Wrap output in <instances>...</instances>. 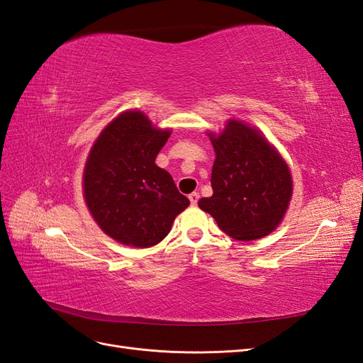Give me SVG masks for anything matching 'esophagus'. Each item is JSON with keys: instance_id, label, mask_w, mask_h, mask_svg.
<instances>
[{"instance_id": "1", "label": "esophagus", "mask_w": 363, "mask_h": 363, "mask_svg": "<svg viewBox=\"0 0 363 363\" xmlns=\"http://www.w3.org/2000/svg\"><path fill=\"white\" fill-rule=\"evenodd\" d=\"M189 200H191V204L195 206L196 203H199V200H200V194H199V192H192V194L189 195Z\"/></svg>"}]
</instances>
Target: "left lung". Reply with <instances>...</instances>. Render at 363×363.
<instances>
[{"instance_id":"8db88e82","label":"left lung","mask_w":363,"mask_h":363,"mask_svg":"<svg viewBox=\"0 0 363 363\" xmlns=\"http://www.w3.org/2000/svg\"><path fill=\"white\" fill-rule=\"evenodd\" d=\"M216 159L213 195L201 199V211L236 240H255L271 233L292 196L288 164L257 130L228 121L219 136L211 135Z\"/></svg>"}]
</instances>
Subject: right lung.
<instances>
[{
    "instance_id": "obj_1",
    "label": "right lung",
    "mask_w": 363,
    "mask_h": 363,
    "mask_svg": "<svg viewBox=\"0 0 363 363\" xmlns=\"http://www.w3.org/2000/svg\"><path fill=\"white\" fill-rule=\"evenodd\" d=\"M169 135L131 111L113 119L89 152L83 174L86 204L103 232L121 244H159L189 206L171 174L155 163Z\"/></svg>"
}]
</instances>
